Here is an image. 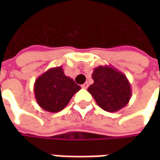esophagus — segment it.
I'll use <instances>...</instances> for the list:
<instances>
[{
    "instance_id": "34e87169",
    "label": "esophagus",
    "mask_w": 160,
    "mask_h": 160,
    "mask_svg": "<svg viewBox=\"0 0 160 160\" xmlns=\"http://www.w3.org/2000/svg\"><path fill=\"white\" fill-rule=\"evenodd\" d=\"M88 86H89V83H87V82H85V83L82 84V88H83V89H86V88H88Z\"/></svg>"
}]
</instances>
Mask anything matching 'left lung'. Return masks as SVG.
<instances>
[{
	"mask_svg": "<svg viewBox=\"0 0 160 160\" xmlns=\"http://www.w3.org/2000/svg\"><path fill=\"white\" fill-rule=\"evenodd\" d=\"M94 83L88 92L102 109L115 112L125 107L131 97V88L126 77L112 68L99 67L92 74Z\"/></svg>",
	"mask_w": 160,
	"mask_h": 160,
	"instance_id": "8db88e82",
	"label": "left lung"
}]
</instances>
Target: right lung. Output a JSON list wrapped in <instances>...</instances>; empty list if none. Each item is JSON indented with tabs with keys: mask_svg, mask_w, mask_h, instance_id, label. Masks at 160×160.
I'll return each instance as SVG.
<instances>
[{
	"mask_svg": "<svg viewBox=\"0 0 160 160\" xmlns=\"http://www.w3.org/2000/svg\"><path fill=\"white\" fill-rule=\"evenodd\" d=\"M81 87L73 79L66 77L62 68H51L37 78L34 94L38 104L50 112L62 110Z\"/></svg>",
	"mask_w": 160,
	"mask_h": 160,
	"instance_id": "1",
	"label": "right lung"
}]
</instances>
